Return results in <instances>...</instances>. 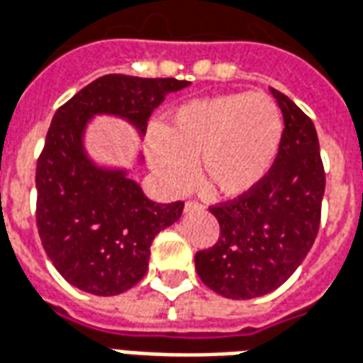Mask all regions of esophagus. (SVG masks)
Wrapping results in <instances>:
<instances>
[{
    "label": "esophagus",
    "mask_w": 363,
    "mask_h": 363,
    "mask_svg": "<svg viewBox=\"0 0 363 363\" xmlns=\"http://www.w3.org/2000/svg\"><path fill=\"white\" fill-rule=\"evenodd\" d=\"M202 206L198 202H186L184 203V213H192V211H202Z\"/></svg>",
    "instance_id": "34e87169"
}]
</instances>
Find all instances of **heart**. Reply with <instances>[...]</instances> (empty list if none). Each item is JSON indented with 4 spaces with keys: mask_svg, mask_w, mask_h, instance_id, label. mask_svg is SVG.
<instances>
[{
    "mask_svg": "<svg viewBox=\"0 0 363 363\" xmlns=\"http://www.w3.org/2000/svg\"><path fill=\"white\" fill-rule=\"evenodd\" d=\"M283 134V113L267 94L192 99L169 115L163 133L147 136V161L171 192L189 189L196 161L209 194L235 200L265 181Z\"/></svg>",
    "mask_w": 363,
    "mask_h": 363,
    "instance_id": "heart-1",
    "label": "heart"
}]
</instances>
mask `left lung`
Masks as SVG:
<instances>
[{
    "instance_id": "8db88e82",
    "label": "left lung",
    "mask_w": 363,
    "mask_h": 363,
    "mask_svg": "<svg viewBox=\"0 0 363 363\" xmlns=\"http://www.w3.org/2000/svg\"><path fill=\"white\" fill-rule=\"evenodd\" d=\"M271 94L284 121L277 160L254 192L209 208L221 235L194 257L202 283L233 300L279 289L308 256L321 219L325 173L315 127L291 98L275 88Z\"/></svg>"
}]
</instances>
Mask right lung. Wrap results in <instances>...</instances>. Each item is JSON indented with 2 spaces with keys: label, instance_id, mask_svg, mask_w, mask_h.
<instances>
[{
  "label": "right lung",
  "instance_id": "add662e5",
  "mask_svg": "<svg viewBox=\"0 0 363 363\" xmlns=\"http://www.w3.org/2000/svg\"><path fill=\"white\" fill-rule=\"evenodd\" d=\"M190 82L106 74L53 115L36 167V223L48 257L67 283L96 296H115L146 275L150 246L179 221L184 203L152 202L130 173L104 165L86 150L92 119L109 115L146 134L147 119L171 92Z\"/></svg>",
  "mask_w": 363,
  "mask_h": 363
}]
</instances>
